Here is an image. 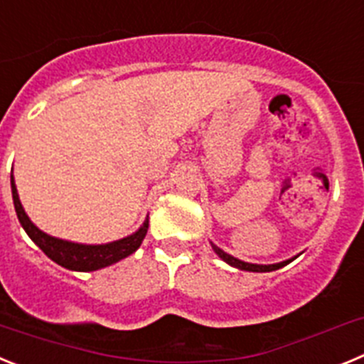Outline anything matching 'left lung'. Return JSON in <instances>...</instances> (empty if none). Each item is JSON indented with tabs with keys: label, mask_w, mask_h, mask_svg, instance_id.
<instances>
[{
	"label": "left lung",
	"mask_w": 364,
	"mask_h": 364,
	"mask_svg": "<svg viewBox=\"0 0 364 364\" xmlns=\"http://www.w3.org/2000/svg\"><path fill=\"white\" fill-rule=\"evenodd\" d=\"M211 246H213L215 253H217L218 257H220L224 262H228L230 266H233V268H239V269H244V272H275V269L282 268V266L286 264H290L291 260L295 259H288V260H282V262H277V264H252V262H244V260H239V259H235V257H231L230 253L226 252H222L220 247L215 246L213 242H211Z\"/></svg>",
	"instance_id": "left-lung-1"
}]
</instances>
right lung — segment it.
Wrapping results in <instances>:
<instances>
[{
  "instance_id": "1",
  "label": "right lung",
  "mask_w": 364,
  "mask_h": 364,
  "mask_svg": "<svg viewBox=\"0 0 364 364\" xmlns=\"http://www.w3.org/2000/svg\"><path fill=\"white\" fill-rule=\"evenodd\" d=\"M11 188H12V200H14L16 215H18L19 224L23 226L27 235L32 239V242L40 247L45 255L54 260L56 264L63 266L67 269L74 272H95V269L111 266L118 260L129 257L140 247L142 240L146 239L147 228H149V217H146L140 230L134 231L129 237H124L120 240L107 244H78L69 242V240L56 239L50 235L43 233L40 228H36L31 222V218L25 213L23 205L19 202L18 189L14 184V176L11 175Z\"/></svg>"
}]
</instances>
